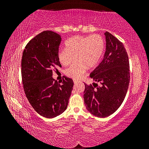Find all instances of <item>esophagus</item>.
<instances>
[{
    "label": "esophagus",
    "instance_id": "1",
    "mask_svg": "<svg viewBox=\"0 0 149 149\" xmlns=\"http://www.w3.org/2000/svg\"><path fill=\"white\" fill-rule=\"evenodd\" d=\"M73 81H74V83L75 84H76L77 83L79 82V81H78L77 79H73Z\"/></svg>",
    "mask_w": 149,
    "mask_h": 149
}]
</instances>
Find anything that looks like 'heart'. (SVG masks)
Here are the masks:
<instances>
[{
    "mask_svg": "<svg viewBox=\"0 0 149 149\" xmlns=\"http://www.w3.org/2000/svg\"><path fill=\"white\" fill-rule=\"evenodd\" d=\"M66 49H60L58 58L64 65H70L74 59L76 62L65 70L67 76L79 79L84 74L86 68L91 69L99 62L104 49V41L100 35L89 36L75 35L65 42Z\"/></svg>",
    "mask_w": 149,
    "mask_h": 149,
    "instance_id": "heart-1",
    "label": "heart"
}]
</instances>
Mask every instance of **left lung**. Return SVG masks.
Listing matches in <instances>:
<instances>
[{"label":"left lung","instance_id":"obj_1","mask_svg":"<svg viewBox=\"0 0 149 149\" xmlns=\"http://www.w3.org/2000/svg\"><path fill=\"white\" fill-rule=\"evenodd\" d=\"M104 34V57L90 74L95 82L84 84L87 109L99 118L107 117L118 109L125 99L130 79L129 58L123 43L109 32Z\"/></svg>","mask_w":149,"mask_h":149}]
</instances>
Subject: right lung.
Returning a JSON list of instances; mask_svg holds the SVG:
<instances>
[{
  "instance_id": "add662e5",
  "label": "right lung",
  "mask_w": 149,
  "mask_h": 149,
  "mask_svg": "<svg viewBox=\"0 0 149 149\" xmlns=\"http://www.w3.org/2000/svg\"><path fill=\"white\" fill-rule=\"evenodd\" d=\"M59 34L44 31L26 45L22 55V77L24 92L30 104L42 116L52 118L64 112L74 86L72 79L61 82L52 78V72L61 67L58 58Z\"/></svg>"
}]
</instances>
